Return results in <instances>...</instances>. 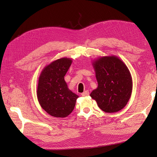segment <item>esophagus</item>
I'll list each match as a JSON object with an SVG mask.
<instances>
[{
  "label": "esophagus",
  "instance_id": "obj_1",
  "mask_svg": "<svg viewBox=\"0 0 157 157\" xmlns=\"http://www.w3.org/2000/svg\"><path fill=\"white\" fill-rule=\"evenodd\" d=\"M81 95L83 96V97L88 96V95H89V92L88 91V90H86V91H85L83 93L81 94Z\"/></svg>",
  "mask_w": 157,
  "mask_h": 157
}]
</instances>
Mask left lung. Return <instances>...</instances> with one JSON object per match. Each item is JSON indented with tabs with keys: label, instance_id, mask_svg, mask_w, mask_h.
<instances>
[{
	"label": "left lung",
	"instance_id": "1",
	"mask_svg": "<svg viewBox=\"0 0 157 157\" xmlns=\"http://www.w3.org/2000/svg\"><path fill=\"white\" fill-rule=\"evenodd\" d=\"M98 87L90 94L98 108L105 113H116L128 102L132 90L130 72L116 56H102L93 62Z\"/></svg>",
	"mask_w": 157,
	"mask_h": 157
}]
</instances>
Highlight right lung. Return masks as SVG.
<instances>
[{"label": "right lung", "mask_w": 157, "mask_h": 157, "mask_svg": "<svg viewBox=\"0 0 157 157\" xmlns=\"http://www.w3.org/2000/svg\"><path fill=\"white\" fill-rule=\"evenodd\" d=\"M72 63L62 58L46 65L39 78L37 96L42 108L51 116L65 118L74 110L78 95L71 92L64 76Z\"/></svg>", "instance_id": "obj_1"}]
</instances>
